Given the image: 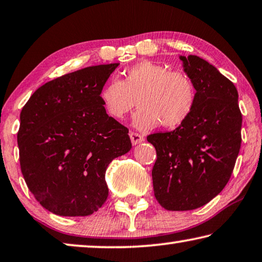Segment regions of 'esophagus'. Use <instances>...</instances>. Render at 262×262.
Here are the masks:
<instances>
[{"instance_id":"esophagus-1","label":"esophagus","mask_w":262,"mask_h":262,"mask_svg":"<svg viewBox=\"0 0 262 262\" xmlns=\"http://www.w3.org/2000/svg\"><path fill=\"white\" fill-rule=\"evenodd\" d=\"M129 138H130V141L133 143V146H135V144H139L143 141V136L138 134V133H130L129 134Z\"/></svg>"}]
</instances>
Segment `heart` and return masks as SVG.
Returning a JSON list of instances; mask_svg holds the SVG:
<instances>
[{
	"label": "heart",
	"instance_id": "1",
	"mask_svg": "<svg viewBox=\"0 0 262 262\" xmlns=\"http://www.w3.org/2000/svg\"><path fill=\"white\" fill-rule=\"evenodd\" d=\"M100 100L107 114L122 120L136 106L133 118L140 130L162 126L173 129L185 122L196 102V90L183 72L169 71L165 66L142 60L124 71V79L113 78L100 91Z\"/></svg>",
	"mask_w": 262,
	"mask_h": 262
}]
</instances>
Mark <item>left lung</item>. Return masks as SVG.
<instances>
[{
    "label": "left lung",
    "instance_id": "left-lung-1",
    "mask_svg": "<svg viewBox=\"0 0 262 262\" xmlns=\"http://www.w3.org/2000/svg\"><path fill=\"white\" fill-rule=\"evenodd\" d=\"M194 85L192 113L176 129L148 135L157 160L154 193L169 211L198 209L225 188L242 144L243 116L231 80L198 56H180Z\"/></svg>",
    "mask_w": 262,
    "mask_h": 262
}]
</instances>
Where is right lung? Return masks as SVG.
I'll list each match as a JSON object with an SVG mask.
<instances>
[{
    "mask_svg": "<svg viewBox=\"0 0 262 262\" xmlns=\"http://www.w3.org/2000/svg\"><path fill=\"white\" fill-rule=\"evenodd\" d=\"M118 66H90L49 81L20 112V170L50 212L84 217L98 211L108 196L107 167L132 149L128 129L108 116L100 100Z\"/></svg>",
    "mask_w": 262,
    "mask_h": 262,
    "instance_id": "add662e5",
    "label": "right lung"
}]
</instances>
